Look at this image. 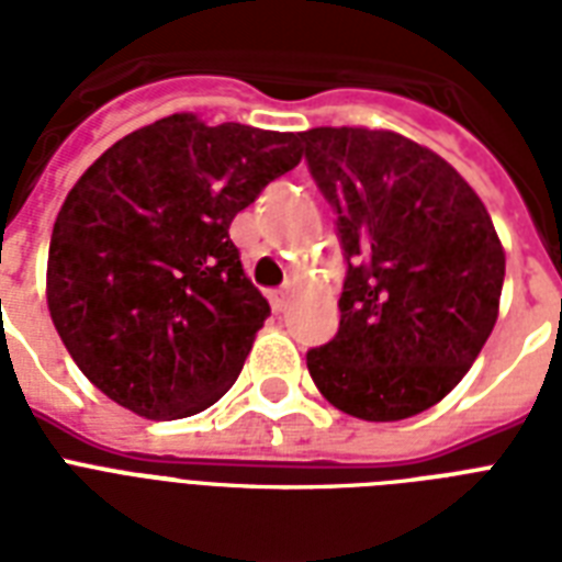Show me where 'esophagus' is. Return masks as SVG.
<instances>
[{"label":"esophagus","mask_w":562,"mask_h":562,"mask_svg":"<svg viewBox=\"0 0 562 562\" xmlns=\"http://www.w3.org/2000/svg\"><path fill=\"white\" fill-rule=\"evenodd\" d=\"M285 303H289V289L271 291V308H273V312H282V308H285Z\"/></svg>","instance_id":"34e87169"}]
</instances>
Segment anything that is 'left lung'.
I'll return each mask as SVG.
<instances>
[{"instance_id":"obj_1","label":"left lung","mask_w":562,"mask_h":562,"mask_svg":"<svg viewBox=\"0 0 562 562\" xmlns=\"http://www.w3.org/2000/svg\"><path fill=\"white\" fill-rule=\"evenodd\" d=\"M300 143L347 259L338 333L306 352L312 382L352 417H414L461 382L496 326V227L443 157L393 131L312 127Z\"/></svg>"}]
</instances>
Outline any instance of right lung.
Instances as JSON below:
<instances>
[{"instance_id":"obj_1","label":"right lung","mask_w":562,"mask_h":562,"mask_svg":"<svg viewBox=\"0 0 562 562\" xmlns=\"http://www.w3.org/2000/svg\"><path fill=\"white\" fill-rule=\"evenodd\" d=\"M300 157V134L175 113L83 171L52 229L46 297L101 393L180 419L233 387L271 306L229 224Z\"/></svg>"}]
</instances>
